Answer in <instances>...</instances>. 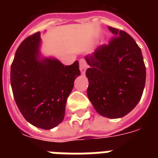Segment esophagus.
Returning a JSON list of instances; mask_svg holds the SVG:
<instances>
[{
    "mask_svg": "<svg viewBox=\"0 0 158 158\" xmlns=\"http://www.w3.org/2000/svg\"><path fill=\"white\" fill-rule=\"evenodd\" d=\"M87 69V63H86L85 59H80L79 60V69L82 74L85 73V70Z\"/></svg>",
    "mask_w": 158,
    "mask_h": 158,
    "instance_id": "1",
    "label": "esophagus"
}]
</instances>
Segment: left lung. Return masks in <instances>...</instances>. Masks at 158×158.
I'll list each match as a JSON object with an SVG mask.
<instances>
[{
	"instance_id": "8db88e82",
	"label": "left lung",
	"mask_w": 158,
	"mask_h": 158,
	"mask_svg": "<svg viewBox=\"0 0 158 158\" xmlns=\"http://www.w3.org/2000/svg\"><path fill=\"white\" fill-rule=\"evenodd\" d=\"M115 39L85 57L89 68L87 96L100 115L119 118L130 113L141 98L146 66L141 50L129 34L108 27Z\"/></svg>"
}]
</instances>
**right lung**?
I'll return each instance as SVG.
<instances>
[{
	"label": "right lung",
	"instance_id": "obj_1",
	"mask_svg": "<svg viewBox=\"0 0 158 158\" xmlns=\"http://www.w3.org/2000/svg\"><path fill=\"white\" fill-rule=\"evenodd\" d=\"M40 32L20 44L11 66V85L23 118L43 129L55 128L65 115L67 99L80 75L79 62L64 66L40 52Z\"/></svg>",
	"mask_w": 158,
	"mask_h": 158
}]
</instances>
